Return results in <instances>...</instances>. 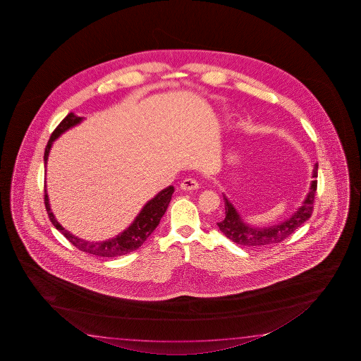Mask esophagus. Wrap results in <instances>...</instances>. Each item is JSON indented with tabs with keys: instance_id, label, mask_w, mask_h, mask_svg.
<instances>
[{
	"instance_id": "esophagus-1",
	"label": "esophagus",
	"mask_w": 361,
	"mask_h": 361,
	"mask_svg": "<svg viewBox=\"0 0 361 361\" xmlns=\"http://www.w3.org/2000/svg\"><path fill=\"white\" fill-rule=\"evenodd\" d=\"M200 187V184L195 178H184L183 182L180 183V188L184 190H195Z\"/></svg>"
}]
</instances>
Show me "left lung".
<instances>
[{
    "instance_id": "1",
    "label": "left lung",
    "mask_w": 361,
    "mask_h": 361,
    "mask_svg": "<svg viewBox=\"0 0 361 361\" xmlns=\"http://www.w3.org/2000/svg\"><path fill=\"white\" fill-rule=\"evenodd\" d=\"M318 164H314L313 168V178H317ZM310 193L303 202V204L298 208V211L284 222L279 225L270 227H254L245 224L240 217L238 211L233 204L224 196L225 202V219L217 222L221 233L227 238H230L235 244L240 246H265V245H274L284 241L292 233L306 222L313 212V203H314V195L317 190V180L314 179L311 184Z\"/></svg>"
}]
</instances>
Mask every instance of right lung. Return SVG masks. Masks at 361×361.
<instances>
[{
  "label": "right lung",
  "mask_w": 361,
  "mask_h": 361,
  "mask_svg": "<svg viewBox=\"0 0 361 361\" xmlns=\"http://www.w3.org/2000/svg\"><path fill=\"white\" fill-rule=\"evenodd\" d=\"M80 121H82V117L75 116L73 112H71L55 128L53 134L50 136L48 144H47V147H45V153H44L45 165H47V160H48V155H49L50 147H51L53 141L59 135L63 134L66 130L72 128L77 123H80ZM173 192H174L173 185H169L168 188L159 192L157 196L154 197L153 200L147 202L128 230H125L123 233H120L116 238H111V240H107L104 243H90V241L77 238L67 230H64L59 225V222L55 220L54 214H51V211H50L49 200H48L47 190L44 192V203H45V208H47V212H48L51 224L78 250L85 251V252H88L92 255H97V257H116L128 254L131 251L137 250L141 245L144 244V241L152 235L154 230L159 225L160 219L163 217V214H165L168 204L171 202Z\"/></svg>",
  "instance_id": "right-lung-1"
}]
</instances>
